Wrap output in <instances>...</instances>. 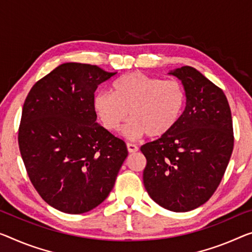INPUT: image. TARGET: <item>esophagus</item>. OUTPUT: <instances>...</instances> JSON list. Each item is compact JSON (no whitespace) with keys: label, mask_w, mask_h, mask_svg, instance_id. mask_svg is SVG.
<instances>
[{"label":"esophagus","mask_w":252,"mask_h":252,"mask_svg":"<svg viewBox=\"0 0 252 252\" xmlns=\"http://www.w3.org/2000/svg\"><path fill=\"white\" fill-rule=\"evenodd\" d=\"M127 150H128L129 153H135L138 151V148L135 144H131V143H127Z\"/></svg>","instance_id":"esophagus-1"}]
</instances>
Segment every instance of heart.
I'll use <instances>...</instances> for the list:
<instances>
[{"label": "heart", "mask_w": 252, "mask_h": 252, "mask_svg": "<svg viewBox=\"0 0 252 252\" xmlns=\"http://www.w3.org/2000/svg\"><path fill=\"white\" fill-rule=\"evenodd\" d=\"M94 110L104 129H124L128 138H138L148 134L151 138L169 135L176 128L183 116L186 91L179 81L163 80L131 72L117 79L113 94L98 92L94 96Z\"/></svg>", "instance_id": "heart-1"}]
</instances>
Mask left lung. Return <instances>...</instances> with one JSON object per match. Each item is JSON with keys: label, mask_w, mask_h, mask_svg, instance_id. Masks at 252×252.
<instances>
[{"label": "left lung", "mask_w": 252, "mask_h": 252, "mask_svg": "<svg viewBox=\"0 0 252 252\" xmlns=\"http://www.w3.org/2000/svg\"><path fill=\"white\" fill-rule=\"evenodd\" d=\"M186 91V108L175 129L141 148L143 183L154 202L172 212L199 207L218 189L234 137L224 92L191 66L169 73Z\"/></svg>", "instance_id": "left-lung-1"}]
</instances>
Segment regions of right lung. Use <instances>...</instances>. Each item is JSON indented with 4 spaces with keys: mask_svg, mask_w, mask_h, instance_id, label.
I'll use <instances>...</instances> for the list:
<instances>
[{
    "mask_svg": "<svg viewBox=\"0 0 252 252\" xmlns=\"http://www.w3.org/2000/svg\"><path fill=\"white\" fill-rule=\"evenodd\" d=\"M115 73L64 63L34 83L23 103L19 149L29 179L50 206L94 210L113 190L128 156L123 139L96 123L94 96Z\"/></svg>",
    "mask_w": 252,
    "mask_h": 252,
    "instance_id": "1",
    "label": "right lung"
}]
</instances>
